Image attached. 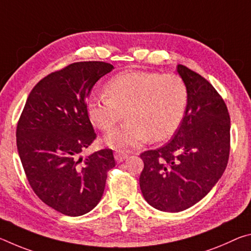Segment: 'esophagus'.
Here are the masks:
<instances>
[{
    "label": "esophagus",
    "instance_id": "esophagus-1",
    "mask_svg": "<svg viewBox=\"0 0 251 251\" xmlns=\"http://www.w3.org/2000/svg\"><path fill=\"white\" fill-rule=\"evenodd\" d=\"M114 156H115V159H116L117 163H122L123 160H125L127 157H128L127 152L124 151H116L115 154H114Z\"/></svg>",
    "mask_w": 251,
    "mask_h": 251
}]
</instances>
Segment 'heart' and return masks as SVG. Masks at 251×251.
I'll list each match as a JSON object with an SVG mask.
<instances>
[{
  "instance_id": "obj_1",
  "label": "heart",
  "mask_w": 251,
  "mask_h": 251,
  "mask_svg": "<svg viewBox=\"0 0 251 251\" xmlns=\"http://www.w3.org/2000/svg\"><path fill=\"white\" fill-rule=\"evenodd\" d=\"M188 91L179 75L131 71L108 80L105 94L92 96L87 114L97 128L113 129L126 115L124 124L106 136L113 147H134L151 137L163 141L179 128L184 120Z\"/></svg>"
}]
</instances>
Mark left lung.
I'll list each match as a JSON object with an SVG mask.
<instances>
[{"mask_svg": "<svg viewBox=\"0 0 251 251\" xmlns=\"http://www.w3.org/2000/svg\"><path fill=\"white\" fill-rule=\"evenodd\" d=\"M188 91L179 128L168 143L141 154L139 186L156 209L178 212L210 192L227 167L230 151V117L223 97L201 75L178 64Z\"/></svg>", "mask_w": 251, "mask_h": 251, "instance_id": "8db88e82", "label": "left lung"}]
</instances>
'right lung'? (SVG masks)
<instances>
[{
    "mask_svg": "<svg viewBox=\"0 0 251 251\" xmlns=\"http://www.w3.org/2000/svg\"><path fill=\"white\" fill-rule=\"evenodd\" d=\"M113 69L90 61L53 72L33 87L20 116L16 145L29 186L63 215L91 211L103 196L107 172L115 167L109 148L80 156L96 138L86 99Z\"/></svg>",
    "mask_w": 251,
    "mask_h": 251,
    "instance_id": "1",
    "label": "right lung"
}]
</instances>
